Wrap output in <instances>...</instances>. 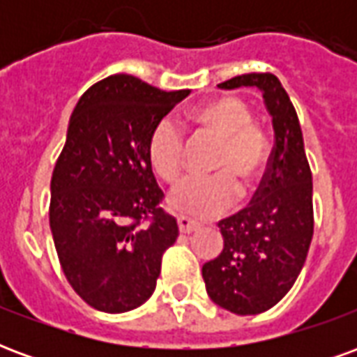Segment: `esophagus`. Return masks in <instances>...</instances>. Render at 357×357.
<instances>
[{
    "mask_svg": "<svg viewBox=\"0 0 357 357\" xmlns=\"http://www.w3.org/2000/svg\"><path fill=\"white\" fill-rule=\"evenodd\" d=\"M178 227H179V231H181V233H193V231H197V229H199L201 225H199V222L191 220V218L179 216L178 218Z\"/></svg>",
    "mask_w": 357,
    "mask_h": 357,
    "instance_id": "1",
    "label": "esophagus"
}]
</instances>
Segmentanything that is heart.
<instances>
[{"mask_svg":"<svg viewBox=\"0 0 357 357\" xmlns=\"http://www.w3.org/2000/svg\"><path fill=\"white\" fill-rule=\"evenodd\" d=\"M195 128L220 139L214 176L185 178L172 189L168 206L178 214L195 218L216 216L239 197V186L247 193L258 183L268 162L266 133L252 124V112L237 97H220L189 114ZM149 160L153 170L166 181H176L183 170V137L178 124L164 118L151 133Z\"/></svg>","mask_w":357,"mask_h":357,"instance_id":"1","label":"heart"}]
</instances>
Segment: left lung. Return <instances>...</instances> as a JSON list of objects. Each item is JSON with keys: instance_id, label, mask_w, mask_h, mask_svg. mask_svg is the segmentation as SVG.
Segmentation results:
<instances>
[{"instance_id": "8db88e82", "label": "left lung", "mask_w": 357, "mask_h": 357, "mask_svg": "<svg viewBox=\"0 0 357 357\" xmlns=\"http://www.w3.org/2000/svg\"><path fill=\"white\" fill-rule=\"evenodd\" d=\"M243 86L262 91L275 145L250 204L218 224L224 250L202 266V279L218 306L255 315L275 306L296 281L314 235V204L298 116L281 82L269 73H252L218 88Z\"/></svg>"}]
</instances>
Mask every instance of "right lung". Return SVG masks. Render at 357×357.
Returning a JSON list of instances; mask_svg holds the SVG:
<instances>
[{
    "mask_svg": "<svg viewBox=\"0 0 357 357\" xmlns=\"http://www.w3.org/2000/svg\"><path fill=\"white\" fill-rule=\"evenodd\" d=\"M187 95L112 74L82 95L70 116L51 178L50 225L68 283L99 312L145 304L178 239L176 218L160 208L149 139Z\"/></svg>",
    "mask_w": 357,
    "mask_h": 357,
    "instance_id": "right-lung-1",
    "label": "right lung"
}]
</instances>
